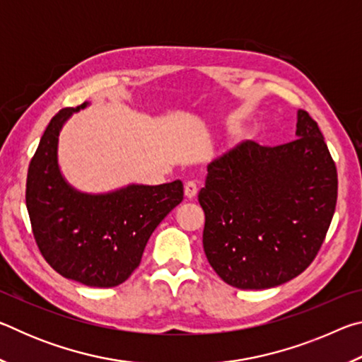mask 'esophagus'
<instances>
[{"label": "esophagus", "mask_w": 362, "mask_h": 362, "mask_svg": "<svg viewBox=\"0 0 362 362\" xmlns=\"http://www.w3.org/2000/svg\"><path fill=\"white\" fill-rule=\"evenodd\" d=\"M196 193H198V187H196L194 182H187L185 183V196L187 199H193Z\"/></svg>", "instance_id": "esophagus-1"}]
</instances>
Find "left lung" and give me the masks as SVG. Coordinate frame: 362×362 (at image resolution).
<instances>
[{
    "mask_svg": "<svg viewBox=\"0 0 362 362\" xmlns=\"http://www.w3.org/2000/svg\"><path fill=\"white\" fill-rule=\"evenodd\" d=\"M296 136L278 146L246 140L207 166L198 194L204 252L214 272L238 289H268L298 276L332 222L335 163L303 110Z\"/></svg>",
    "mask_w": 362,
    "mask_h": 362,
    "instance_id": "left-lung-1",
    "label": "left lung"
}]
</instances>
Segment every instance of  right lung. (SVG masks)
Instances as JSON below:
<instances>
[{
    "label": "right lung",
    "mask_w": 362,
    "mask_h": 362,
    "mask_svg": "<svg viewBox=\"0 0 362 362\" xmlns=\"http://www.w3.org/2000/svg\"><path fill=\"white\" fill-rule=\"evenodd\" d=\"M49 122L32 158L25 203L42 257L59 274L89 287H115L142 260L151 233L183 199V183L129 185L108 193L79 192L59 166V137L73 113Z\"/></svg>",
    "instance_id": "1"
}]
</instances>
